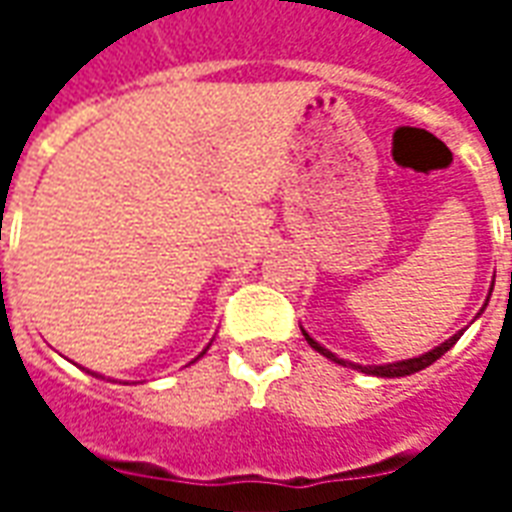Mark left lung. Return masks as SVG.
<instances>
[{
    "instance_id": "obj_1",
    "label": "left lung",
    "mask_w": 512,
    "mask_h": 512,
    "mask_svg": "<svg viewBox=\"0 0 512 512\" xmlns=\"http://www.w3.org/2000/svg\"><path fill=\"white\" fill-rule=\"evenodd\" d=\"M491 290H494V288H491ZM488 296H491V293H488ZM485 304H488V299H485ZM485 304H483V310H485ZM483 310H480V312H483ZM480 312H477V315H480ZM301 332H304V329H301ZM461 334L463 332L452 334L450 340H444V343L436 345L433 351H428V354H422V356H414V359H403V362H389V365H367V367L354 365V362H345V359H340V356H334L329 348H323L321 343H315V340H312L307 332H304V337H307V343H310L312 348L318 351V354H323L326 359H332V362H337V365L356 367V370H362V373H370V376H378V378H400V376H411V373H419V370H425L428 365H433L436 359H441V356L450 351L452 345L461 340Z\"/></svg>"
}]
</instances>
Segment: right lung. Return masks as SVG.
I'll list each match as a JSON object with an SVG mask.
<instances>
[{"label": "right lung", "instance_id": "obj_1", "mask_svg": "<svg viewBox=\"0 0 512 512\" xmlns=\"http://www.w3.org/2000/svg\"><path fill=\"white\" fill-rule=\"evenodd\" d=\"M202 354H205V351H202ZM202 354H200V356H202ZM93 376H95V373H93Z\"/></svg>", "mask_w": 512, "mask_h": 512}]
</instances>
